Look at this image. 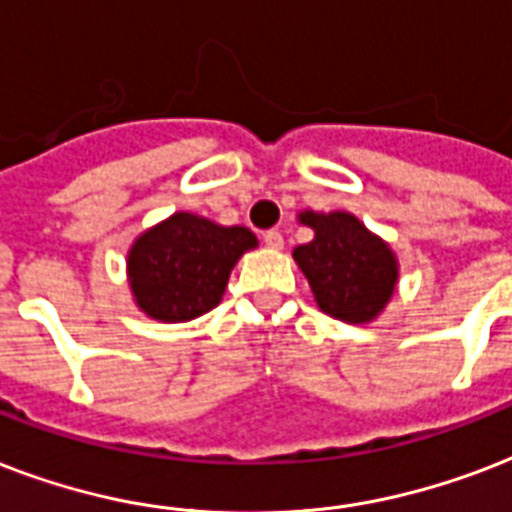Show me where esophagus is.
Segmentation results:
<instances>
[{
	"mask_svg": "<svg viewBox=\"0 0 512 512\" xmlns=\"http://www.w3.org/2000/svg\"><path fill=\"white\" fill-rule=\"evenodd\" d=\"M264 245H267V248H283V235H280V232H277V229H267V232H264Z\"/></svg>",
	"mask_w": 512,
	"mask_h": 512,
	"instance_id": "34e87169",
	"label": "esophagus"
}]
</instances>
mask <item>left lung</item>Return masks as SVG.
<instances>
[{
	"label": "left lung",
	"mask_w": 512,
	"mask_h": 512,
	"mask_svg": "<svg viewBox=\"0 0 512 512\" xmlns=\"http://www.w3.org/2000/svg\"><path fill=\"white\" fill-rule=\"evenodd\" d=\"M315 240L299 245L293 259L307 275L318 307L344 323H366L390 301L398 261L387 245L350 213H301Z\"/></svg>",
	"instance_id": "left-lung-1"
}]
</instances>
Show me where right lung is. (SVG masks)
<instances>
[{
	"instance_id": "obj_1",
	"label": "right lung",
	"mask_w": 512,
	"mask_h": 512,
	"mask_svg": "<svg viewBox=\"0 0 512 512\" xmlns=\"http://www.w3.org/2000/svg\"><path fill=\"white\" fill-rule=\"evenodd\" d=\"M256 237L245 227H219L194 213H176L138 237L128 256L138 307L162 323H184L213 310L229 272Z\"/></svg>"
}]
</instances>
